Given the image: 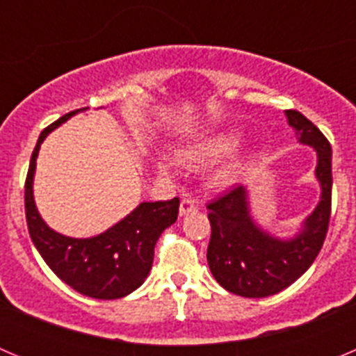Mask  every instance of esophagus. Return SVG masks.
I'll return each mask as SVG.
<instances>
[{
  "label": "esophagus",
  "mask_w": 356,
  "mask_h": 356,
  "mask_svg": "<svg viewBox=\"0 0 356 356\" xmlns=\"http://www.w3.org/2000/svg\"><path fill=\"white\" fill-rule=\"evenodd\" d=\"M194 210H197V203L194 200H191V197H181L180 201V216H187V213L194 212Z\"/></svg>",
  "instance_id": "esophagus-1"
}]
</instances>
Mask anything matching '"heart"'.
I'll use <instances>...</instances> for the list:
<instances>
[{
  "mask_svg": "<svg viewBox=\"0 0 356 356\" xmlns=\"http://www.w3.org/2000/svg\"><path fill=\"white\" fill-rule=\"evenodd\" d=\"M242 135L237 130H225L217 131V134L209 135V137H203V139L196 140V143L188 144V146L181 147L178 151V162L188 169H201L207 168V165H212V163L219 162L221 159H225L226 155H229L235 147L241 143ZM156 169H159L160 175L171 176L172 168L168 162H159L156 163ZM235 176V163H228L226 168L219 169V171L213 175V180L217 185H226L234 180Z\"/></svg>",
  "mask_w": 356,
  "mask_h": 356,
  "instance_id": "heart-1",
  "label": "heart"
}]
</instances>
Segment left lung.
I'll use <instances>...</instances> for the list:
<instances>
[{
    "label": "left lung",
    "instance_id": "left-lung-1",
    "mask_svg": "<svg viewBox=\"0 0 356 356\" xmlns=\"http://www.w3.org/2000/svg\"><path fill=\"white\" fill-rule=\"evenodd\" d=\"M298 143L316 151L321 196L316 209L291 237L267 232L253 217L248 187H237L209 205L212 237L207 260L217 284L242 298H267L284 291L312 266L323 248L332 207V146L314 122L285 110Z\"/></svg>",
    "mask_w": 356,
    "mask_h": 356
}]
</instances>
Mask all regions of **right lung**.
Masks as SVG:
<instances>
[{"mask_svg":"<svg viewBox=\"0 0 356 356\" xmlns=\"http://www.w3.org/2000/svg\"><path fill=\"white\" fill-rule=\"evenodd\" d=\"M78 112L81 110L69 112L49 124L31 153L24 185L28 232L44 262L69 287L96 300H118L144 284L153 266L156 241L176 221L180 200L139 203L127 217L94 237H67L49 228L33 197L37 156L44 139Z\"/></svg>","mask_w":356,"mask_h":356,"instance_id":"1","label":"right lung"}]
</instances>
